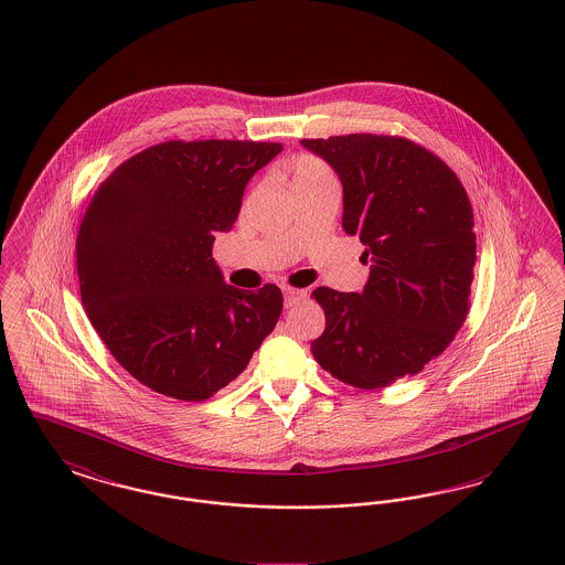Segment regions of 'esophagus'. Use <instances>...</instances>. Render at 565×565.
<instances>
[{
    "label": "esophagus",
    "mask_w": 565,
    "mask_h": 565,
    "mask_svg": "<svg viewBox=\"0 0 565 565\" xmlns=\"http://www.w3.org/2000/svg\"><path fill=\"white\" fill-rule=\"evenodd\" d=\"M305 298H307L305 290H296V288H290V286L284 288V302H286V307H295Z\"/></svg>",
    "instance_id": "esophagus-1"
}]
</instances>
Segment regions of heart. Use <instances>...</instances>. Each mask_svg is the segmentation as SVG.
<instances>
[{
	"instance_id": "heart-1",
	"label": "heart",
	"mask_w": 565,
	"mask_h": 565,
	"mask_svg": "<svg viewBox=\"0 0 565 565\" xmlns=\"http://www.w3.org/2000/svg\"><path fill=\"white\" fill-rule=\"evenodd\" d=\"M320 182H334L332 171L326 162L316 157H300L292 164V189L305 184H320Z\"/></svg>"
}]
</instances>
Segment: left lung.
Here are the masks:
<instances>
[{"label": "left lung", "mask_w": 565, "mask_h": 565, "mask_svg": "<svg viewBox=\"0 0 565 565\" xmlns=\"http://www.w3.org/2000/svg\"><path fill=\"white\" fill-rule=\"evenodd\" d=\"M343 184V231L366 245L360 295L313 290L326 328L318 364L343 383L383 387L415 375L454 341L477 260L475 215L456 173L426 148L390 135L302 139Z\"/></svg>", "instance_id": "left-lung-1"}]
</instances>
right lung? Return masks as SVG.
I'll return each instance as SVG.
<instances>
[{
  "instance_id": "right-lung-1",
  "label": "right lung",
  "mask_w": 565,
  "mask_h": 565,
  "mask_svg": "<svg viewBox=\"0 0 565 565\" xmlns=\"http://www.w3.org/2000/svg\"><path fill=\"white\" fill-rule=\"evenodd\" d=\"M279 152L281 143L167 141L95 192L76 239L82 305L109 353L150 390L207 401L279 320L277 286H228L212 258L247 182Z\"/></svg>"
}]
</instances>
